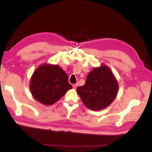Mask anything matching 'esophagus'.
Wrapping results in <instances>:
<instances>
[{"label":"esophagus","instance_id":"1","mask_svg":"<svg viewBox=\"0 0 152 152\" xmlns=\"http://www.w3.org/2000/svg\"><path fill=\"white\" fill-rule=\"evenodd\" d=\"M77 86H78V84H73V89H76L77 87Z\"/></svg>","mask_w":152,"mask_h":152}]
</instances>
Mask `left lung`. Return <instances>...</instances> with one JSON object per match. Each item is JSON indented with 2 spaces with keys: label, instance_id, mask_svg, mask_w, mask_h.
<instances>
[{
  "label": "left lung",
  "instance_id": "8db88e82",
  "mask_svg": "<svg viewBox=\"0 0 152 152\" xmlns=\"http://www.w3.org/2000/svg\"><path fill=\"white\" fill-rule=\"evenodd\" d=\"M118 90L116 77L108 66L102 63L93 68L87 76L86 84L78 87L77 93L87 108L98 111L113 102Z\"/></svg>",
  "mask_w": 152,
  "mask_h": 152
}]
</instances>
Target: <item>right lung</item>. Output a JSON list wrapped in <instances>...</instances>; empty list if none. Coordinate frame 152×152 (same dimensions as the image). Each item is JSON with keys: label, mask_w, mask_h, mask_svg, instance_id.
<instances>
[{"label": "right lung", "mask_w": 152, "mask_h": 152, "mask_svg": "<svg viewBox=\"0 0 152 152\" xmlns=\"http://www.w3.org/2000/svg\"><path fill=\"white\" fill-rule=\"evenodd\" d=\"M71 89L66 72L57 65L44 63L35 69L30 78L31 95L44 105L53 104Z\"/></svg>", "instance_id": "add662e5"}]
</instances>
